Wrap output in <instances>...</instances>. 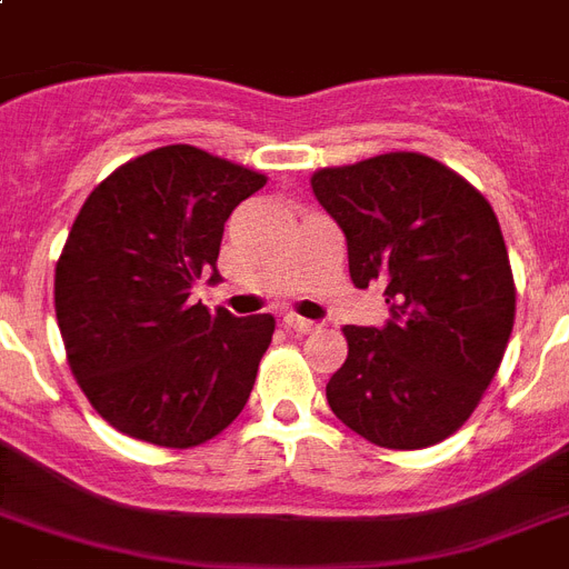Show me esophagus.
<instances>
[{
  "label": "esophagus",
  "instance_id": "34e87169",
  "mask_svg": "<svg viewBox=\"0 0 569 569\" xmlns=\"http://www.w3.org/2000/svg\"><path fill=\"white\" fill-rule=\"evenodd\" d=\"M286 328L292 330V333H312V330H319V325H316V321H310V319H301V316H295V312H289V316H286Z\"/></svg>",
  "mask_w": 569,
  "mask_h": 569
}]
</instances>
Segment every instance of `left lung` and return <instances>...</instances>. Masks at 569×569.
<instances>
[{
    "mask_svg": "<svg viewBox=\"0 0 569 569\" xmlns=\"http://www.w3.org/2000/svg\"><path fill=\"white\" fill-rule=\"evenodd\" d=\"M346 232L355 286L380 280L383 328L346 325L348 360L328 383L339 422L383 449H425L467 422L513 330L511 262L493 206L419 153L312 173Z\"/></svg>",
    "mask_w": 569,
    "mask_h": 569,
    "instance_id": "8db88e82",
    "label": "left lung"
}]
</instances>
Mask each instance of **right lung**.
Returning a JSON list of instances; mask_svg holds the SVG:
<instances>
[{"mask_svg":"<svg viewBox=\"0 0 569 569\" xmlns=\"http://www.w3.org/2000/svg\"><path fill=\"white\" fill-rule=\"evenodd\" d=\"M266 177L171 144L88 194L56 266L67 360L93 410L136 440L191 449L248 405L274 319L191 303L218 283L223 223Z\"/></svg>","mask_w":569,"mask_h":569,"instance_id":"obj_1","label":"right lung"}]
</instances>
